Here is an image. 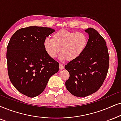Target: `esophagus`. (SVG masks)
Segmentation results:
<instances>
[{
  "label": "esophagus",
  "instance_id": "1",
  "mask_svg": "<svg viewBox=\"0 0 121 121\" xmlns=\"http://www.w3.org/2000/svg\"><path fill=\"white\" fill-rule=\"evenodd\" d=\"M59 68H60V70H62V69H64V66L62 65V64H60V67H59Z\"/></svg>",
  "mask_w": 121,
  "mask_h": 121
}]
</instances>
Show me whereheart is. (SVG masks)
Instances as JSON below:
<instances>
[{
    "mask_svg": "<svg viewBox=\"0 0 121 121\" xmlns=\"http://www.w3.org/2000/svg\"><path fill=\"white\" fill-rule=\"evenodd\" d=\"M88 39L84 33L61 30L52 36V39H46L43 46L46 52L52 59L61 53L59 59L74 61L80 57L86 48Z\"/></svg>",
    "mask_w": 121,
    "mask_h": 121,
    "instance_id": "b5f03b06",
    "label": "heart"
}]
</instances>
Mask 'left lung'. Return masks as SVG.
I'll return each mask as SVG.
<instances>
[{
    "label": "left lung",
    "instance_id": "1",
    "mask_svg": "<svg viewBox=\"0 0 121 121\" xmlns=\"http://www.w3.org/2000/svg\"><path fill=\"white\" fill-rule=\"evenodd\" d=\"M89 35L86 48L82 55L65 66L70 77L66 81L68 91L78 97L96 92L102 86L109 68V55L106 42L95 29L85 30Z\"/></svg>",
    "mask_w": 121,
    "mask_h": 121
}]
</instances>
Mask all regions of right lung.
I'll return each mask as SVG.
<instances>
[{
	"label": "right lung",
	"mask_w": 121,
	"mask_h": 121,
	"mask_svg": "<svg viewBox=\"0 0 121 121\" xmlns=\"http://www.w3.org/2000/svg\"><path fill=\"white\" fill-rule=\"evenodd\" d=\"M55 31L48 27L30 26L14 33L7 46L8 72L18 91L33 98L41 94L59 64L46 52V37Z\"/></svg>",
	"instance_id": "obj_1"
}]
</instances>
